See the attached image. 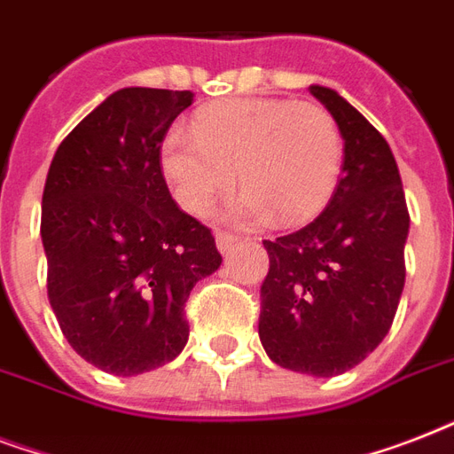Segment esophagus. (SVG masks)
Wrapping results in <instances>:
<instances>
[{
  "label": "esophagus",
  "mask_w": 454,
  "mask_h": 454,
  "mask_svg": "<svg viewBox=\"0 0 454 454\" xmlns=\"http://www.w3.org/2000/svg\"><path fill=\"white\" fill-rule=\"evenodd\" d=\"M235 240H238V238H235L233 233H223V231L216 233V247H219V252H223V254H226L228 249L233 247Z\"/></svg>",
  "instance_id": "1"
}]
</instances>
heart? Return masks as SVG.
I'll use <instances>...</instances> for the list:
<instances>
[{
  "label": "heart",
  "instance_id": "1",
  "mask_svg": "<svg viewBox=\"0 0 454 454\" xmlns=\"http://www.w3.org/2000/svg\"><path fill=\"white\" fill-rule=\"evenodd\" d=\"M341 157L330 110L290 98L216 103L200 113L195 129L174 127L162 141V171L185 212H209L238 169L245 192L231 214L242 223L313 219L337 188Z\"/></svg>",
  "mask_w": 454,
  "mask_h": 454
}]
</instances>
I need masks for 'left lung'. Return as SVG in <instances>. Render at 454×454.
I'll use <instances>...</instances> for the list:
<instances>
[{"mask_svg": "<svg viewBox=\"0 0 454 454\" xmlns=\"http://www.w3.org/2000/svg\"><path fill=\"white\" fill-rule=\"evenodd\" d=\"M310 94L344 138L330 202L309 226L263 240L259 339L294 372L332 377L358 365L387 337L405 285L410 212L401 174L380 131L327 87Z\"/></svg>", "mask_w": 454, "mask_h": 454, "instance_id": "8db88e82", "label": "left lung"}]
</instances>
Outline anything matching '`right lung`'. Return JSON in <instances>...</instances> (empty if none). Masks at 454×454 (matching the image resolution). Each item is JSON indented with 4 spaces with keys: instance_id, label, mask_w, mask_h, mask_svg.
Instances as JSON below:
<instances>
[{
    "instance_id": "add662e5",
    "label": "right lung",
    "mask_w": 454,
    "mask_h": 454,
    "mask_svg": "<svg viewBox=\"0 0 454 454\" xmlns=\"http://www.w3.org/2000/svg\"><path fill=\"white\" fill-rule=\"evenodd\" d=\"M191 103V91L120 89L63 138L46 174L49 303L67 344L103 372L176 358L191 290L221 263L212 228L178 209L162 174V141Z\"/></svg>"
}]
</instances>
